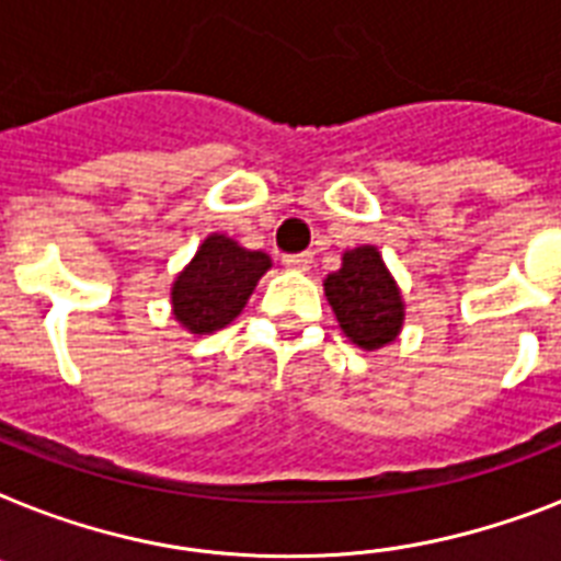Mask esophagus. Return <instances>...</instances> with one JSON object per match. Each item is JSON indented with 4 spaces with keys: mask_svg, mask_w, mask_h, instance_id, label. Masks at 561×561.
<instances>
[{
    "mask_svg": "<svg viewBox=\"0 0 561 561\" xmlns=\"http://www.w3.org/2000/svg\"><path fill=\"white\" fill-rule=\"evenodd\" d=\"M311 262H313L311 253H288V256H282V265L296 273L311 271Z\"/></svg>",
    "mask_w": 561,
    "mask_h": 561,
    "instance_id": "34e87169",
    "label": "esophagus"
}]
</instances>
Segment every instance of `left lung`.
I'll list each match as a JSON object with an SVG mask.
<instances>
[{"label":"left lung","instance_id":"1","mask_svg":"<svg viewBox=\"0 0 561 561\" xmlns=\"http://www.w3.org/2000/svg\"><path fill=\"white\" fill-rule=\"evenodd\" d=\"M325 296L343 334L366 352L394 343L407 320L398 282L371 244L345 250L343 267L328 273Z\"/></svg>","mask_w":561,"mask_h":561}]
</instances>
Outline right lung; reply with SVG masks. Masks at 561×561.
I'll list each match as a JSON object with an SVG mask.
<instances>
[{
    "label": "right lung",
    "mask_w": 561,
    "mask_h": 561,
    "mask_svg": "<svg viewBox=\"0 0 561 561\" xmlns=\"http://www.w3.org/2000/svg\"><path fill=\"white\" fill-rule=\"evenodd\" d=\"M271 267L262 250L241 248L230 236L213 233L193 262L172 282V313L190 334H213L230 325Z\"/></svg>",
    "instance_id": "1"
}]
</instances>
